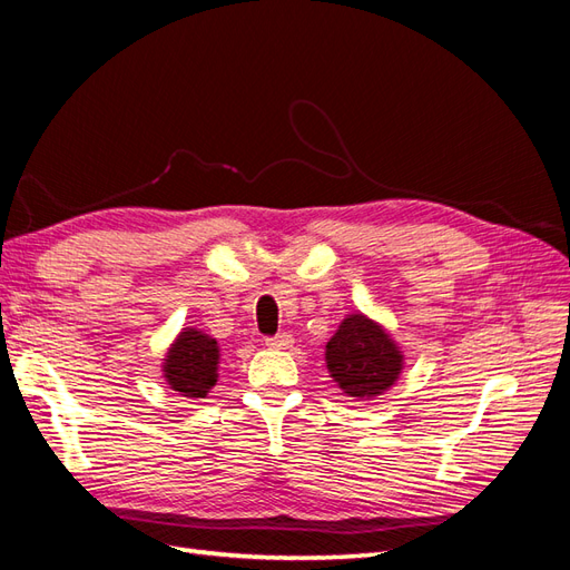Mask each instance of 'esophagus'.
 Returning <instances> with one entry per match:
<instances>
[{
    "instance_id": "obj_1",
    "label": "esophagus",
    "mask_w": 570,
    "mask_h": 570,
    "mask_svg": "<svg viewBox=\"0 0 570 570\" xmlns=\"http://www.w3.org/2000/svg\"><path fill=\"white\" fill-rule=\"evenodd\" d=\"M292 335L289 333H278L275 337H266V347L268 350H289L292 347Z\"/></svg>"
}]
</instances>
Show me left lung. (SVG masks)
<instances>
[{
	"label": "left lung",
	"mask_w": 570,
	"mask_h": 570,
	"mask_svg": "<svg viewBox=\"0 0 570 570\" xmlns=\"http://www.w3.org/2000/svg\"><path fill=\"white\" fill-rule=\"evenodd\" d=\"M404 350L392 337L387 327L354 312L342 318L335 335L325 344V368L333 383L354 400H373L381 396L404 371Z\"/></svg>",
	"instance_id": "8db88e82"
}]
</instances>
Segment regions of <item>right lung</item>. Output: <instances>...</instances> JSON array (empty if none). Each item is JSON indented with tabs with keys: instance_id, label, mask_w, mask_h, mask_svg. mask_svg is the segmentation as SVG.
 <instances>
[{
	"instance_id": "1",
	"label": "right lung",
	"mask_w": 570,
	"mask_h": 570,
	"mask_svg": "<svg viewBox=\"0 0 570 570\" xmlns=\"http://www.w3.org/2000/svg\"><path fill=\"white\" fill-rule=\"evenodd\" d=\"M220 347L216 337L202 327H180L161 358V377L166 385L187 400H204L218 383Z\"/></svg>"
}]
</instances>
